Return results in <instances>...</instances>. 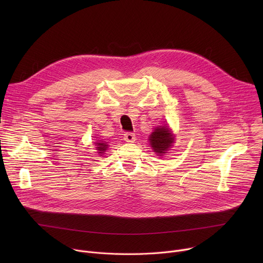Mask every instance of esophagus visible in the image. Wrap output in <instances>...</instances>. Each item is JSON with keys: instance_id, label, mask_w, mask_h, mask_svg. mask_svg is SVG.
<instances>
[{"instance_id": "esophagus-1", "label": "esophagus", "mask_w": 263, "mask_h": 263, "mask_svg": "<svg viewBox=\"0 0 263 263\" xmlns=\"http://www.w3.org/2000/svg\"><path fill=\"white\" fill-rule=\"evenodd\" d=\"M123 140L126 141L127 143H133L135 141V135H134V133L127 132V133L123 134Z\"/></svg>"}]
</instances>
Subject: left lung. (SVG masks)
Returning a JSON list of instances; mask_svg holds the SVG:
<instances>
[{"mask_svg":"<svg viewBox=\"0 0 263 263\" xmlns=\"http://www.w3.org/2000/svg\"><path fill=\"white\" fill-rule=\"evenodd\" d=\"M175 137L167 126H160L155 129V131L149 135L150 146L158 156H163L167 154V151L172 148Z\"/></svg>","mask_w":263,"mask_h":263,"instance_id":"8db88e82","label":"left lung"}]
</instances>
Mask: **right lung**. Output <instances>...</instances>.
<instances>
[{
  "instance_id": "add662e5",
  "label": "right lung",
  "mask_w": 263,
  "mask_h": 263,
  "mask_svg": "<svg viewBox=\"0 0 263 263\" xmlns=\"http://www.w3.org/2000/svg\"><path fill=\"white\" fill-rule=\"evenodd\" d=\"M95 145L97 146V147H96L97 154H99V155H103V154L105 153V150L107 149V144H106V143H103V142L95 143Z\"/></svg>"
}]
</instances>
